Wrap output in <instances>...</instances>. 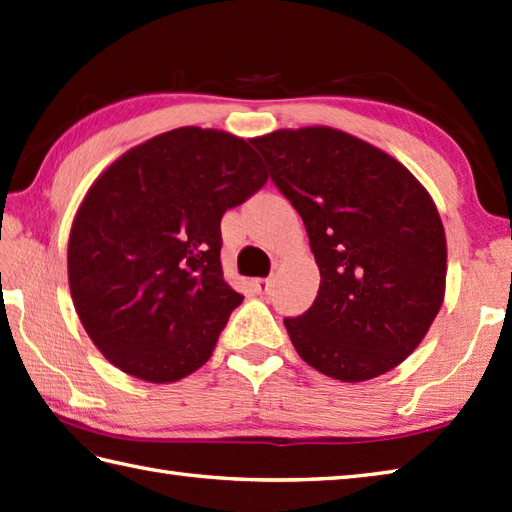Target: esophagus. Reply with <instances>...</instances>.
Wrapping results in <instances>:
<instances>
[{
	"instance_id": "34e87169",
	"label": "esophagus",
	"mask_w": 512,
	"mask_h": 512,
	"mask_svg": "<svg viewBox=\"0 0 512 512\" xmlns=\"http://www.w3.org/2000/svg\"><path fill=\"white\" fill-rule=\"evenodd\" d=\"M251 288H253L257 294H268L270 288H272V281H270V279H253V281H251Z\"/></svg>"
}]
</instances>
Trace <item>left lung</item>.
I'll list each match as a JSON object with an SVG mask.
<instances>
[{
    "instance_id": "8db88e82",
    "label": "left lung",
    "mask_w": 512,
    "mask_h": 512,
    "mask_svg": "<svg viewBox=\"0 0 512 512\" xmlns=\"http://www.w3.org/2000/svg\"><path fill=\"white\" fill-rule=\"evenodd\" d=\"M303 218L320 288L283 318L296 353L327 377L364 382L401 364L441 310L447 244L430 194L399 161L342 130L253 139Z\"/></svg>"
}]
</instances>
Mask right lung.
<instances>
[{
    "mask_svg": "<svg viewBox=\"0 0 512 512\" xmlns=\"http://www.w3.org/2000/svg\"><path fill=\"white\" fill-rule=\"evenodd\" d=\"M268 176L248 141L185 126L122 154L69 235L80 323L120 371L165 384L211 358L244 301L222 277L220 220Z\"/></svg>",
    "mask_w": 512,
    "mask_h": 512,
    "instance_id": "add662e5",
    "label": "right lung"
}]
</instances>
